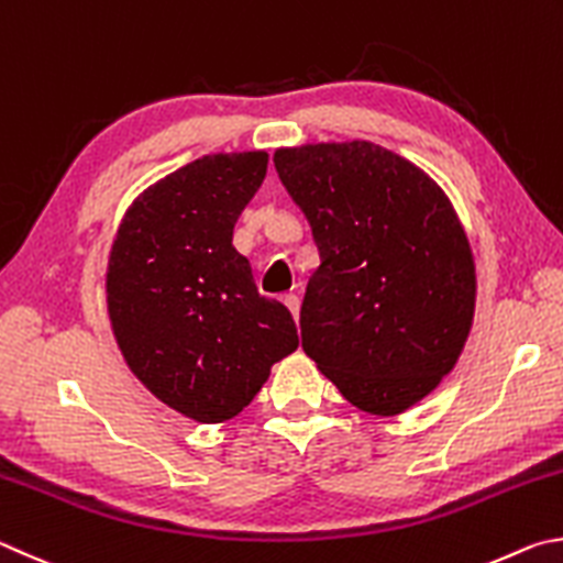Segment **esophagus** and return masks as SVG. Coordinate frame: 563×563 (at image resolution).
I'll use <instances>...</instances> for the list:
<instances>
[{"instance_id": "1", "label": "esophagus", "mask_w": 563, "mask_h": 563, "mask_svg": "<svg viewBox=\"0 0 563 563\" xmlns=\"http://www.w3.org/2000/svg\"><path fill=\"white\" fill-rule=\"evenodd\" d=\"M284 303H287V309L291 311L294 321H299V309H301V301H299L297 294H287V297H284Z\"/></svg>"}]
</instances>
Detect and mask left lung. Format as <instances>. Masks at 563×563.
<instances>
[{
    "instance_id": "1",
    "label": "left lung",
    "mask_w": 563,
    "mask_h": 563,
    "mask_svg": "<svg viewBox=\"0 0 563 563\" xmlns=\"http://www.w3.org/2000/svg\"><path fill=\"white\" fill-rule=\"evenodd\" d=\"M274 167L319 246L301 346L351 406L393 418L455 368L477 272L445 190L368 141L279 147Z\"/></svg>"
}]
</instances>
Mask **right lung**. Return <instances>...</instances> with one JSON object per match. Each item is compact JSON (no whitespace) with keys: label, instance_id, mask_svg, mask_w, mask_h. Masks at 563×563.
<instances>
[{"label":"right lung","instance_id":"right-lung-1","mask_svg":"<svg viewBox=\"0 0 563 563\" xmlns=\"http://www.w3.org/2000/svg\"><path fill=\"white\" fill-rule=\"evenodd\" d=\"M266 163L264 151L212 153L165 175L128 207L108 254V319L128 368L207 426L240 416L299 346L289 309L256 291L232 244Z\"/></svg>","mask_w":563,"mask_h":563}]
</instances>
